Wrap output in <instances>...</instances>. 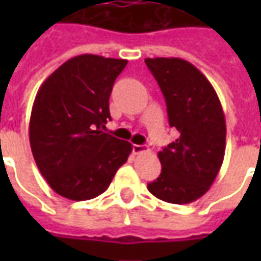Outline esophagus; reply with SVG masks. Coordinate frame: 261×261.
I'll return each mask as SVG.
<instances>
[{"instance_id":"esophagus-1","label":"esophagus","mask_w":261,"mask_h":261,"mask_svg":"<svg viewBox=\"0 0 261 261\" xmlns=\"http://www.w3.org/2000/svg\"><path fill=\"white\" fill-rule=\"evenodd\" d=\"M144 151H147V148L144 147V145H137V144H134V145H133V153L138 155V153H142Z\"/></svg>"}]
</instances>
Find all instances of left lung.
I'll list each match as a JSON object with an SVG mask.
<instances>
[{
	"instance_id": "left-lung-1",
	"label": "left lung",
	"mask_w": 261,
	"mask_h": 261,
	"mask_svg": "<svg viewBox=\"0 0 261 261\" xmlns=\"http://www.w3.org/2000/svg\"><path fill=\"white\" fill-rule=\"evenodd\" d=\"M158 81L170 127L180 133L158 152L162 172L148 183L159 200L189 204L210 190L224 162L226 124L218 95L201 71L176 57L145 59Z\"/></svg>"
}]
</instances>
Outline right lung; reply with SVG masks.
Wrapping results in <instances>:
<instances>
[{"label": "right lung", "mask_w": 261, "mask_h": 261, "mask_svg": "<svg viewBox=\"0 0 261 261\" xmlns=\"http://www.w3.org/2000/svg\"><path fill=\"white\" fill-rule=\"evenodd\" d=\"M127 60L82 54L65 61L37 91L29 123L32 153L50 187L74 201L108 190L133 147L103 133L109 97Z\"/></svg>", "instance_id": "right-lung-1"}]
</instances>
